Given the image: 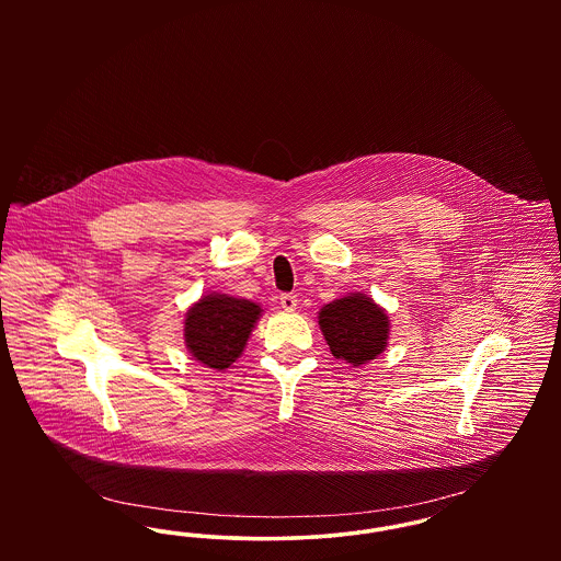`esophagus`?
I'll list each match as a JSON object with an SVG mask.
<instances>
[{
  "label": "esophagus",
  "mask_w": 561,
  "mask_h": 561,
  "mask_svg": "<svg viewBox=\"0 0 561 561\" xmlns=\"http://www.w3.org/2000/svg\"><path fill=\"white\" fill-rule=\"evenodd\" d=\"M279 302H282V307H284L286 311L296 309V296H294V294H282V296H279Z\"/></svg>",
  "instance_id": "esophagus-1"
}]
</instances>
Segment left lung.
Instances as JSON below:
<instances>
[{
	"mask_svg": "<svg viewBox=\"0 0 561 561\" xmlns=\"http://www.w3.org/2000/svg\"><path fill=\"white\" fill-rule=\"evenodd\" d=\"M320 328L332 355L351 366L376 359L389 339L387 313L364 294H351L325 305L320 311Z\"/></svg>",
	"mask_w": 561,
	"mask_h": 561,
	"instance_id": "obj_1",
	"label": "left lung"
}]
</instances>
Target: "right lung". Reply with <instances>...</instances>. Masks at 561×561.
I'll list each match as a JSON object with an SVG mask.
<instances>
[{"label":"right lung","mask_w":561,"mask_h":561,"mask_svg":"<svg viewBox=\"0 0 561 561\" xmlns=\"http://www.w3.org/2000/svg\"><path fill=\"white\" fill-rule=\"evenodd\" d=\"M261 316V307L245 298L208 294L199 298L185 318L188 353L214 370L229 368L248 343Z\"/></svg>","instance_id":"obj_1"}]
</instances>
